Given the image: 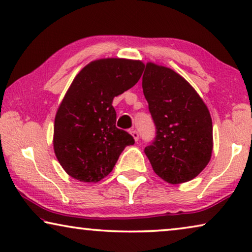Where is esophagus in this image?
I'll list each match as a JSON object with an SVG mask.
<instances>
[{
    "instance_id": "34e87169",
    "label": "esophagus",
    "mask_w": 252,
    "mask_h": 252,
    "mask_svg": "<svg viewBox=\"0 0 252 252\" xmlns=\"http://www.w3.org/2000/svg\"><path fill=\"white\" fill-rule=\"evenodd\" d=\"M130 133H131V136L133 137L134 140H136V141L139 140V132H138L136 129H131L130 130Z\"/></svg>"
}]
</instances>
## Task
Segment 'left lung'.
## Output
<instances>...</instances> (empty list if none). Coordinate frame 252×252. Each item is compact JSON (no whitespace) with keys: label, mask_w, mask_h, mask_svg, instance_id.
<instances>
[{"label":"left lung","mask_w":252,"mask_h":252,"mask_svg":"<svg viewBox=\"0 0 252 252\" xmlns=\"http://www.w3.org/2000/svg\"><path fill=\"white\" fill-rule=\"evenodd\" d=\"M142 89L156 126L145 148L155 173L171 185L188 182L207 166L213 152V123L200 96L170 67L148 62Z\"/></svg>","instance_id":"8db88e82"}]
</instances>
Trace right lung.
Here are the masks:
<instances>
[{"label":"right lung","instance_id":"obj_1","mask_svg":"<svg viewBox=\"0 0 252 252\" xmlns=\"http://www.w3.org/2000/svg\"><path fill=\"white\" fill-rule=\"evenodd\" d=\"M144 63L102 59L86 65L67 89L54 121V153L73 179L98 182L113 170L119 156L134 139L115 126V96L137 84Z\"/></svg>","mask_w":252,"mask_h":252}]
</instances>
